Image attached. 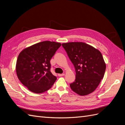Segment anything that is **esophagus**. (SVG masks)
Returning a JSON list of instances; mask_svg holds the SVG:
<instances>
[{"mask_svg": "<svg viewBox=\"0 0 125 125\" xmlns=\"http://www.w3.org/2000/svg\"><path fill=\"white\" fill-rule=\"evenodd\" d=\"M65 75L64 73H63V74H58V75L59 76H64Z\"/></svg>", "mask_w": 125, "mask_h": 125, "instance_id": "obj_1", "label": "esophagus"}]
</instances>
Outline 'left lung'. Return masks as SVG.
I'll use <instances>...</instances> for the list:
<instances>
[{
    "label": "left lung",
    "mask_w": 125,
    "mask_h": 125,
    "mask_svg": "<svg viewBox=\"0 0 125 125\" xmlns=\"http://www.w3.org/2000/svg\"><path fill=\"white\" fill-rule=\"evenodd\" d=\"M75 69V80L70 87L80 95L94 92L103 79L106 68L102 54L98 50L83 42L63 43Z\"/></svg>",
    "instance_id": "obj_1"
}]
</instances>
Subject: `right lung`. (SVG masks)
I'll return each mask as SVG.
<instances>
[{"label": "right lung", "mask_w": 125, "mask_h": 125, "mask_svg": "<svg viewBox=\"0 0 125 125\" xmlns=\"http://www.w3.org/2000/svg\"><path fill=\"white\" fill-rule=\"evenodd\" d=\"M61 46L60 43L47 41L21 51L16 71L18 79L28 90L41 94L52 87L57 78L50 71V60Z\"/></svg>", "instance_id": "1"}]
</instances>
